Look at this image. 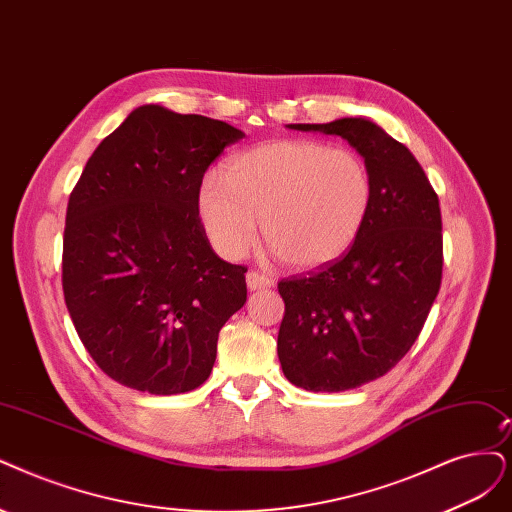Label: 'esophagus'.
<instances>
[{"mask_svg":"<svg viewBox=\"0 0 512 512\" xmlns=\"http://www.w3.org/2000/svg\"><path fill=\"white\" fill-rule=\"evenodd\" d=\"M274 285V280L266 274L261 272H255L251 270L249 274H246V287H249L251 291H261V289H270Z\"/></svg>","mask_w":512,"mask_h":512,"instance_id":"34e87169","label":"esophagus"}]
</instances>
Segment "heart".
<instances>
[{"label":"heart","instance_id":"heart-1","mask_svg":"<svg viewBox=\"0 0 512 512\" xmlns=\"http://www.w3.org/2000/svg\"><path fill=\"white\" fill-rule=\"evenodd\" d=\"M373 200L365 160L314 139H278L234 156L225 177L208 173L198 215L225 259H242L263 236L291 268L310 272L342 257L361 234Z\"/></svg>","mask_w":512,"mask_h":512}]
</instances>
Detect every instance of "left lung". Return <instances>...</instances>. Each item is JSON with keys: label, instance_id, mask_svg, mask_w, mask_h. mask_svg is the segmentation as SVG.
Wrapping results in <instances>:
<instances>
[{"label": "left lung", "instance_id": "8db88e82", "mask_svg": "<svg viewBox=\"0 0 512 512\" xmlns=\"http://www.w3.org/2000/svg\"><path fill=\"white\" fill-rule=\"evenodd\" d=\"M346 139L373 183L367 221L337 261L278 282V358L287 380L342 392L388 373L418 339L441 289L439 196L411 151L365 118L289 124Z\"/></svg>", "mask_w": 512, "mask_h": 512}]
</instances>
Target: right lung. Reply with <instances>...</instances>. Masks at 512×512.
Wrapping results in <instances>:
<instances>
[{"mask_svg":"<svg viewBox=\"0 0 512 512\" xmlns=\"http://www.w3.org/2000/svg\"><path fill=\"white\" fill-rule=\"evenodd\" d=\"M244 132L196 113L137 107L88 158L67 204L63 295L103 373L149 394L208 380L225 320L246 301L198 217L206 168Z\"/></svg>","mask_w":512,"mask_h":512,"instance_id":"right-lung-1","label":"right lung"}]
</instances>
